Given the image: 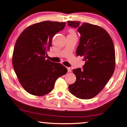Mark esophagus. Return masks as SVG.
<instances>
[{"instance_id": "esophagus-1", "label": "esophagus", "mask_w": 127, "mask_h": 127, "mask_svg": "<svg viewBox=\"0 0 127 127\" xmlns=\"http://www.w3.org/2000/svg\"><path fill=\"white\" fill-rule=\"evenodd\" d=\"M67 70H68V72H71L72 71V68L70 67H68Z\"/></svg>"}]
</instances>
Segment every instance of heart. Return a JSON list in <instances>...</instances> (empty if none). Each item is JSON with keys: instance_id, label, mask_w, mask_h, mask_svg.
I'll use <instances>...</instances> for the list:
<instances>
[{"instance_id": "b5f03b06", "label": "heart", "mask_w": 127, "mask_h": 127, "mask_svg": "<svg viewBox=\"0 0 127 127\" xmlns=\"http://www.w3.org/2000/svg\"><path fill=\"white\" fill-rule=\"evenodd\" d=\"M69 32L70 33V35H75V32L74 31V30L73 29H69Z\"/></svg>"}]
</instances>
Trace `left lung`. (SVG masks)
I'll list each match as a JSON object with an SVG mask.
<instances>
[{"mask_svg":"<svg viewBox=\"0 0 127 127\" xmlns=\"http://www.w3.org/2000/svg\"><path fill=\"white\" fill-rule=\"evenodd\" d=\"M68 26L80 33L76 55L83 56V69L73 70L76 80L69 85V92L81 99L96 96L104 88L115 68V51L109 33L103 28L80 22L68 21Z\"/></svg>","mask_w":127,"mask_h":127,"instance_id":"obj_1","label":"left lung"}]
</instances>
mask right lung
Instances as JSON below:
<instances>
[{"label":"right lung","instance_id":"add662e5","mask_svg":"<svg viewBox=\"0 0 127 127\" xmlns=\"http://www.w3.org/2000/svg\"><path fill=\"white\" fill-rule=\"evenodd\" d=\"M66 23L44 21L26 28L16 41L12 55L15 73L28 93L41 96L52 91L56 79L67 69L60 63L45 59L54 36Z\"/></svg>","mask_w":127,"mask_h":127}]
</instances>
